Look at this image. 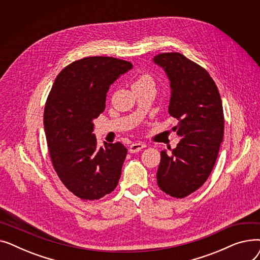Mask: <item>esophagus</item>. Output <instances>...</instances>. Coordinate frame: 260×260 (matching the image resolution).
I'll return each instance as SVG.
<instances>
[{
    "label": "esophagus",
    "mask_w": 260,
    "mask_h": 260,
    "mask_svg": "<svg viewBox=\"0 0 260 260\" xmlns=\"http://www.w3.org/2000/svg\"><path fill=\"white\" fill-rule=\"evenodd\" d=\"M146 145L144 143H133L129 145L128 147V152L131 154H134V153H137L139 151H141L142 148H144Z\"/></svg>",
    "instance_id": "obj_1"
}]
</instances>
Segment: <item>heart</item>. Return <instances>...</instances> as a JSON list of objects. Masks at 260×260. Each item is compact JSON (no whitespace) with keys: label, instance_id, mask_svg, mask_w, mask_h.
Listing matches in <instances>:
<instances>
[{"label":"heart","instance_id":"b5f03b06","mask_svg":"<svg viewBox=\"0 0 260 260\" xmlns=\"http://www.w3.org/2000/svg\"><path fill=\"white\" fill-rule=\"evenodd\" d=\"M144 82H152V78L149 77V76H147V75H143V76H141V77L138 78V80L135 82V84H137V83H144Z\"/></svg>","mask_w":260,"mask_h":260}]
</instances>
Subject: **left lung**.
Segmentation results:
<instances>
[{"mask_svg": "<svg viewBox=\"0 0 260 260\" xmlns=\"http://www.w3.org/2000/svg\"><path fill=\"white\" fill-rule=\"evenodd\" d=\"M153 62L170 81L169 114L178 120L174 129L182 138L172 154L161 152L157 183L168 195L184 198L207 181L215 166L224 129L221 98L209 73L183 54L161 53Z\"/></svg>", "mask_w": 260, "mask_h": 260, "instance_id": "1", "label": "left lung"}]
</instances>
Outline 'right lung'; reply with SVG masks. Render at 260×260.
I'll return each mask as SVG.
<instances>
[{"label":"right lung","instance_id":"add662e5","mask_svg":"<svg viewBox=\"0 0 260 260\" xmlns=\"http://www.w3.org/2000/svg\"><path fill=\"white\" fill-rule=\"evenodd\" d=\"M133 68L112 57L73 62L58 75L44 111V128L52 166L77 197L98 200L118 185L127 149L122 143L98 147L93 120L104 111L114 82Z\"/></svg>","mask_w":260,"mask_h":260}]
</instances>
